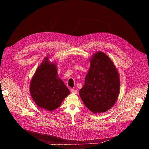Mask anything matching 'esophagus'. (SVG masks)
<instances>
[{"label": "esophagus", "instance_id": "esophagus-1", "mask_svg": "<svg viewBox=\"0 0 149 149\" xmlns=\"http://www.w3.org/2000/svg\"><path fill=\"white\" fill-rule=\"evenodd\" d=\"M71 92L72 93H74V94H77L78 91L76 90H75V89H74V88H71Z\"/></svg>", "mask_w": 149, "mask_h": 149}]
</instances>
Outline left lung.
I'll return each mask as SVG.
<instances>
[{"label":"left lung","instance_id":"1","mask_svg":"<svg viewBox=\"0 0 149 149\" xmlns=\"http://www.w3.org/2000/svg\"><path fill=\"white\" fill-rule=\"evenodd\" d=\"M120 87L119 74L113 61L104 53L96 52L79 92L84 105L94 113L107 111L116 103Z\"/></svg>","mask_w":149,"mask_h":149}]
</instances>
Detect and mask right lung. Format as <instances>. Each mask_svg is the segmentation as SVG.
<instances>
[{
    "instance_id": "add662e5",
    "label": "right lung",
    "mask_w": 149,
    "mask_h": 149,
    "mask_svg": "<svg viewBox=\"0 0 149 149\" xmlns=\"http://www.w3.org/2000/svg\"><path fill=\"white\" fill-rule=\"evenodd\" d=\"M30 93L35 104L40 109L52 111L58 108L70 92L57 74L55 63L48 57L36 70L30 84Z\"/></svg>"
}]
</instances>
